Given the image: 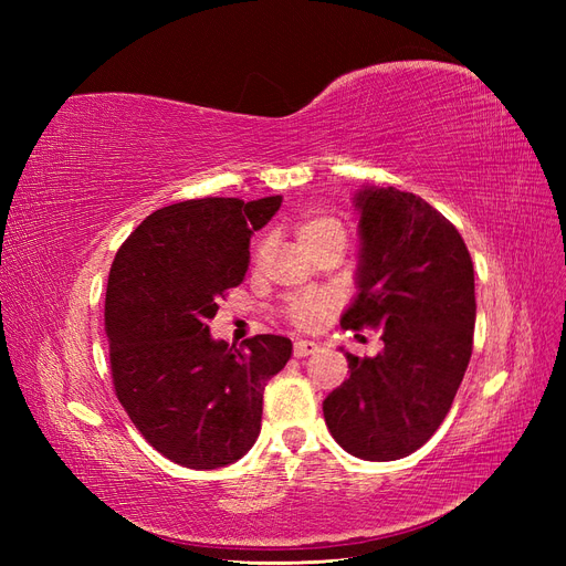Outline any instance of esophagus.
<instances>
[{"instance_id":"1","label":"esophagus","mask_w":566,"mask_h":566,"mask_svg":"<svg viewBox=\"0 0 566 566\" xmlns=\"http://www.w3.org/2000/svg\"><path fill=\"white\" fill-rule=\"evenodd\" d=\"M293 352H295L297 358H304V356L316 354V352H318V345H316V342H312V339H297Z\"/></svg>"}]
</instances>
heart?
Listing matches in <instances>:
<instances>
[{
	"mask_svg": "<svg viewBox=\"0 0 566 566\" xmlns=\"http://www.w3.org/2000/svg\"><path fill=\"white\" fill-rule=\"evenodd\" d=\"M295 233L300 238V243L312 252L318 243L328 241L333 235L345 238V227H342V221H337L335 217H310L300 221L295 227ZM266 256H269V241H260L252 252L254 266H262L266 262ZM331 310H333V300L328 295H300L287 302L285 314L295 325H300V328H314V325H318L325 316L331 314Z\"/></svg>",
	"mask_w": 566,
	"mask_h": 566,
	"instance_id": "obj_1",
	"label": "heart"
}]
</instances>
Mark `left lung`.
I'll list each match as a JSON object with an SVG mask.
<instances>
[{
    "instance_id": "left-lung-1",
    "label": "left lung",
    "mask_w": 566,
    "mask_h": 566,
    "mask_svg": "<svg viewBox=\"0 0 566 566\" xmlns=\"http://www.w3.org/2000/svg\"><path fill=\"white\" fill-rule=\"evenodd\" d=\"M358 295L342 328H380L385 349L347 352L349 378L323 401L347 453L399 460L447 418L472 356L474 269L458 229L416 193L370 186L356 193Z\"/></svg>"
}]
</instances>
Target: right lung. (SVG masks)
Listing matches in <instances>:
<instances>
[{
  "label": "right lung",
  "mask_w": 566,
  "mask_h": 566,
  "mask_svg": "<svg viewBox=\"0 0 566 566\" xmlns=\"http://www.w3.org/2000/svg\"><path fill=\"white\" fill-rule=\"evenodd\" d=\"M283 198H200L148 214L117 250L106 335L119 403L153 449L177 465L217 470L262 430L266 382L293 342L254 335L241 349L210 335L219 300L241 285L250 238Z\"/></svg>",
  "instance_id": "right-lung-1"
}]
</instances>
